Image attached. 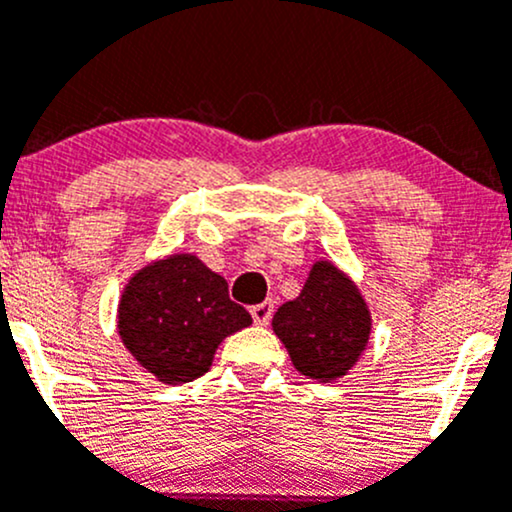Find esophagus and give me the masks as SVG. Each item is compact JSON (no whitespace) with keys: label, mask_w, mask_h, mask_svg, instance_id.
I'll use <instances>...</instances> for the list:
<instances>
[{"label":"esophagus","mask_w":512,"mask_h":512,"mask_svg":"<svg viewBox=\"0 0 512 512\" xmlns=\"http://www.w3.org/2000/svg\"><path fill=\"white\" fill-rule=\"evenodd\" d=\"M272 312H275V305H272L270 300L260 302V305H255V307H250V315H252V320H255V325H270Z\"/></svg>","instance_id":"34e87169"}]
</instances>
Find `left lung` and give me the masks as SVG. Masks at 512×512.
I'll use <instances>...</instances> for the list:
<instances>
[{
  "label": "left lung",
  "instance_id": "obj_1",
  "mask_svg": "<svg viewBox=\"0 0 512 512\" xmlns=\"http://www.w3.org/2000/svg\"><path fill=\"white\" fill-rule=\"evenodd\" d=\"M272 330L302 375L332 382L365 352L372 317L355 282L332 262L317 260L300 295L275 312Z\"/></svg>",
  "mask_w": 512,
  "mask_h": 512
}]
</instances>
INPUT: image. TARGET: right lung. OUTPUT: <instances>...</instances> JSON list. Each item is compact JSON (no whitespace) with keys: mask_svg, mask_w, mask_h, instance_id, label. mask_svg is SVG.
I'll use <instances>...</instances> for the list:
<instances>
[{"mask_svg":"<svg viewBox=\"0 0 512 512\" xmlns=\"http://www.w3.org/2000/svg\"><path fill=\"white\" fill-rule=\"evenodd\" d=\"M247 325L250 312L230 300L225 277L185 252L137 270L119 297L124 347L165 385L205 375L220 342Z\"/></svg>","mask_w":512,"mask_h":512,"instance_id":"add662e5","label":"right lung"}]
</instances>
